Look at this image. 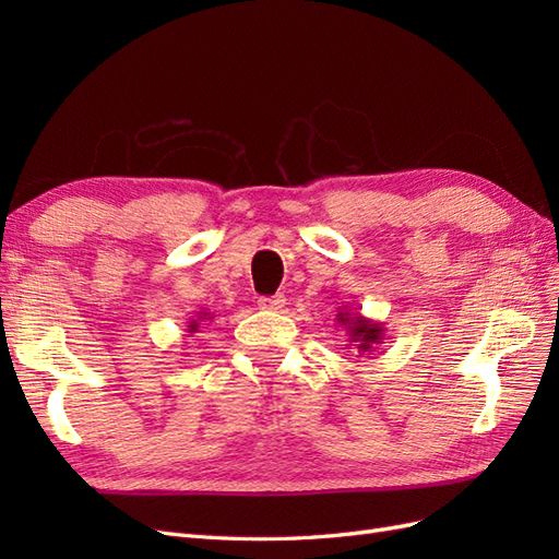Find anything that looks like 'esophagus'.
<instances>
[{
	"instance_id": "1",
	"label": "esophagus",
	"mask_w": 559,
	"mask_h": 559,
	"mask_svg": "<svg viewBox=\"0 0 559 559\" xmlns=\"http://www.w3.org/2000/svg\"><path fill=\"white\" fill-rule=\"evenodd\" d=\"M284 306H286V298H284L282 294L259 298V308H261V310H280V308H284Z\"/></svg>"
}]
</instances>
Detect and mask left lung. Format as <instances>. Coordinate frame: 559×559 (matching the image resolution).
Segmentation results:
<instances>
[{"instance_id": "obj_1", "label": "left lung", "mask_w": 559, "mask_h": 559, "mask_svg": "<svg viewBox=\"0 0 559 559\" xmlns=\"http://www.w3.org/2000/svg\"><path fill=\"white\" fill-rule=\"evenodd\" d=\"M335 319H337V324L345 326V331L349 335L347 343L357 347L361 354L376 352V345H380L384 341V329L380 321H373V319H368L357 312H337Z\"/></svg>"}]
</instances>
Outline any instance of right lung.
<instances>
[{"label": "right lung", "instance_id": "right-lung-1", "mask_svg": "<svg viewBox=\"0 0 559 559\" xmlns=\"http://www.w3.org/2000/svg\"><path fill=\"white\" fill-rule=\"evenodd\" d=\"M202 319H210V312H200L198 319H193L191 324H189V333H195V331H198V321H202Z\"/></svg>", "mask_w": 559, "mask_h": 559}]
</instances>
